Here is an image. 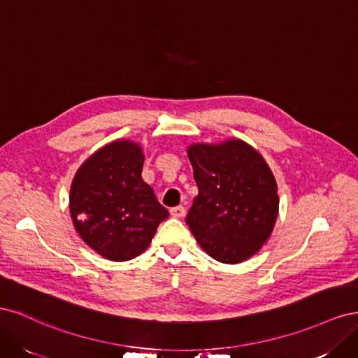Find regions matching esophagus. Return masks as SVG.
I'll list each match as a JSON object with an SVG mask.
<instances>
[{
  "label": "esophagus",
  "instance_id": "1",
  "mask_svg": "<svg viewBox=\"0 0 358 358\" xmlns=\"http://www.w3.org/2000/svg\"><path fill=\"white\" fill-rule=\"evenodd\" d=\"M185 208L183 206H176V208H171L170 209V215L175 216V218H182L183 215H185Z\"/></svg>",
  "mask_w": 358,
  "mask_h": 358
}]
</instances>
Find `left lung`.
Wrapping results in <instances>:
<instances>
[{
	"mask_svg": "<svg viewBox=\"0 0 358 358\" xmlns=\"http://www.w3.org/2000/svg\"><path fill=\"white\" fill-rule=\"evenodd\" d=\"M199 196L187 224L216 262L237 264L257 254L273 231L279 197L272 170L243 140L188 148Z\"/></svg>",
	"mask_w": 358,
	"mask_h": 358,
	"instance_id": "obj_1",
	"label": "left lung"
}]
</instances>
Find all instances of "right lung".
Returning <instances> with one entry per match:
<instances>
[{
  "instance_id": "obj_1",
  "label": "right lung",
  "mask_w": 358,
  "mask_h": 358,
  "mask_svg": "<svg viewBox=\"0 0 358 358\" xmlns=\"http://www.w3.org/2000/svg\"><path fill=\"white\" fill-rule=\"evenodd\" d=\"M143 149L131 140H115L79 167L70 188L76 231L96 254L128 262L152 242L169 218L154 189L142 179Z\"/></svg>"
}]
</instances>
